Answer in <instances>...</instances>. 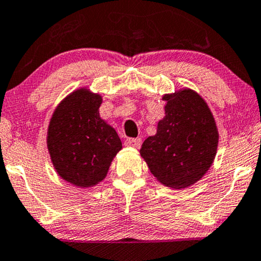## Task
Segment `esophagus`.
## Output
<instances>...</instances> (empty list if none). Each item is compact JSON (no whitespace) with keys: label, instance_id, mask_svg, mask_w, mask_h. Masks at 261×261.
<instances>
[{"label":"esophagus","instance_id":"esophagus-1","mask_svg":"<svg viewBox=\"0 0 261 261\" xmlns=\"http://www.w3.org/2000/svg\"><path fill=\"white\" fill-rule=\"evenodd\" d=\"M141 143H142V140L140 137H137V138H126V140H125V146H127V147H134V148H138L141 146Z\"/></svg>","mask_w":261,"mask_h":261}]
</instances>
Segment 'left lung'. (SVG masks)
<instances>
[{"label": "left lung", "mask_w": 261, "mask_h": 261, "mask_svg": "<svg viewBox=\"0 0 261 261\" xmlns=\"http://www.w3.org/2000/svg\"><path fill=\"white\" fill-rule=\"evenodd\" d=\"M164 100L166 115L140 151L161 183L180 189L197 182L211 167L218 131L208 106L193 90L165 95Z\"/></svg>", "instance_id": "left-lung-1"}]
</instances>
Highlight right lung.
<instances>
[{
    "instance_id": "right-lung-1",
    "label": "right lung",
    "mask_w": 261,
    "mask_h": 261,
    "mask_svg": "<svg viewBox=\"0 0 261 261\" xmlns=\"http://www.w3.org/2000/svg\"><path fill=\"white\" fill-rule=\"evenodd\" d=\"M100 95L84 89L59 105L48 128V149L55 170L73 186L87 188L106 177L121 149L115 130L98 114Z\"/></svg>"
}]
</instances>
